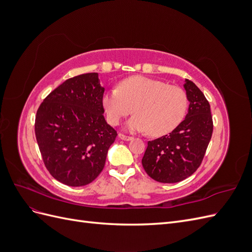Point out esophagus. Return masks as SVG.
<instances>
[{"label":"esophagus","mask_w":252,"mask_h":252,"mask_svg":"<svg viewBox=\"0 0 252 252\" xmlns=\"http://www.w3.org/2000/svg\"><path fill=\"white\" fill-rule=\"evenodd\" d=\"M119 138L121 140H123V141H131L133 139L132 136H128V135H125L123 133H119Z\"/></svg>","instance_id":"obj_1"}]
</instances>
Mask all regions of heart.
<instances>
[{
	"label": "heart",
	"instance_id": "obj_1",
	"mask_svg": "<svg viewBox=\"0 0 252 252\" xmlns=\"http://www.w3.org/2000/svg\"><path fill=\"white\" fill-rule=\"evenodd\" d=\"M102 104L110 124L118 125L133 108L135 114L126 123L127 130H147L158 136L172 131L181 123L188 100L179 86L134 75L120 82L118 88L106 91Z\"/></svg>",
	"mask_w": 252,
	"mask_h": 252
}]
</instances>
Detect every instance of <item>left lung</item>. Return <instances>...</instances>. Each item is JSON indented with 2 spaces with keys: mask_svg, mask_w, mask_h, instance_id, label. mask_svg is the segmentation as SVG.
<instances>
[{
  "mask_svg": "<svg viewBox=\"0 0 252 252\" xmlns=\"http://www.w3.org/2000/svg\"><path fill=\"white\" fill-rule=\"evenodd\" d=\"M189 102L184 121L169 133L149 141L142 165L150 178L161 183H178L201 165L210 142L213 123L210 105L191 81L185 79Z\"/></svg>",
  "mask_w": 252,
  "mask_h": 252,
  "instance_id": "left-lung-1",
  "label": "left lung"
}]
</instances>
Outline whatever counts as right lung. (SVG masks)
<instances>
[{"mask_svg": "<svg viewBox=\"0 0 252 252\" xmlns=\"http://www.w3.org/2000/svg\"><path fill=\"white\" fill-rule=\"evenodd\" d=\"M96 72L66 80L36 111L35 136L53 178L71 187L85 186L104 168L117 131L104 118Z\"/></svg>", "mask_w": 252, "mask_h": 252, "instance_id": "obj_1", "label": "right lung"}]
</instances>
